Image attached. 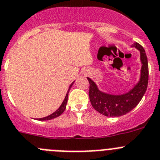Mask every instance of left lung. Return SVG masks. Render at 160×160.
<instances>
[{"instance_id": "left-lung-1", "label": "left lung", "mask_w": 160, "mask_h": 160, "mask_svg": "<svg viewBox=\"0 0 160 160\" xmlns=\"http://www.w3.org/2000/svg\"><path fill=\"white\" fill-rule=\"evenodd\" d=\"M132 47H135L139 51L142 67L139 82L128 92L121 95L103 92L98 88L96 83L92 79L87 77L90 83L89 99L91 103L98 112L105 116L117 117L128 113L140 102L147 90L148 84V64L146 52L143 47L137 42L134 43Z\"/></svg>"}]
</instances>
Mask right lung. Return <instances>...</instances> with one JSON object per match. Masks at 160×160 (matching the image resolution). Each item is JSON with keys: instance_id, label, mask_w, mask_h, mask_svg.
<instances>
[{"instance_id": "obj_1", "label": "right lung", "mask_w": 160, "mask_h": 160, "mask_svg": "<svg viewBox=\"0 0 160 160\" xmlns=\"http://www.w3.org/2000/svg\"><path fill=\"white\" fill-rule=\"evenodd\" d=\"M73 83H74V81L70 84L69 88H68V91L67 92V94H66L65 98H64V101L62 102V103H61V105L60 106V108H59L57 111H55V112H53V113H52L51 115H49V116H46V117H44V118H40V119H38V120H41V121H42V120H49V119H54V118L58 117V116H60V115L62 114L66 108V105H67V102H68V92H69L70 88H72Z\"/></svg>"}]
</instances>
